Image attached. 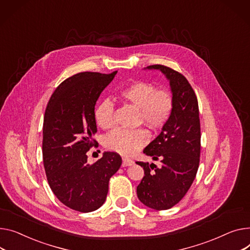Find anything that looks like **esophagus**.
<instances>
[{
	"label": "esophagus",
	"mask_w": 250,
	"mask_h": 250,
	"mask_svg": "<svg viewBox=\"0 0 250 250\" xmlns=\"http://www.w3.org/2000/svg\"><path fill=\"white\" fill-rule=\"evenodd\" d=\"M134 161L128 158H123V167H128V166L134 165Z\"/></svg>",
	"instance_id": "34e87169"
}]
</instances>
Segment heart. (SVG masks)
I'll return each mask as SVG.
<instances>
[{"label":"heart","instance_id":"b5f03b06","mask_svg":"<svg viewBox=\"0 0 250 250\" xmlns=\"http://www.w3.org/2000/svg\"><path fill=\"white\" fill-rule=\"evenodd\" d=\"M118 95L124 102L139 107L138 123L146 124L153 129L163 127L170 120L174 109V97L165 88L157 89L153 83L137 80L122 87ZM113 104L105 99L99 104L94 112L98 126L104 129L114 125ZM149 139L146 128L137 129L115 128L104 138V146L108 151L122 155H130L143 147Z\"/></svg>","mask_w":250,"mask_h":250}]
</instances>
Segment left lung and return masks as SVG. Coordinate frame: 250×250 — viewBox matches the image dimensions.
Listing matches in <instances>:
<instances>
[{"label":"left lung","mask_w":250,"mask_h":250,"mask_svg":"<svg viewBox=\"0 0 250 250\" xmlns=\"http://www.w3.org/2000/svg\"><path fill=\"white\" fill-rule=\"evenodd\" d=\"M159 69L170 80L174 109L161 134L144 153L160 161L155 164L137 162L145 176L137 187L140 201L155 210H167L178 204L195 180L201 153V128L197 96L187 78L180 72L160 64Z\"/></svg>","instance_id":"1"}]
</instances>
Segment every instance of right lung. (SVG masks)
<instances>
[{"label": "right lung", "mask_w": 250, "mask_h": 250, "mask_svg": "<svg viewBox=\"0 0 250 250\" xmlns=\"http://www.w3.org/2000/svg\"><path fill=\"white\" fill-rule=\"evenodd\" d=\"M116 73H77L60 83L46 106L42 152L48 184L61 203L78 212L104 203L109 180L122 166L118 153L104 152L92 165L86 155L98 145L92 139L94 106Z\"/></svg>", "instance_id": "add662e5"}]
</instances>
